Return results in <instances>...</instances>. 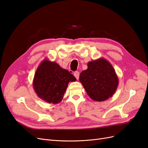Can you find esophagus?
Here are the masks:
<instances>
[{
    "label": "esophagus",
    "instance_id": "obj_1",
    "mask_svg": "<svg viewBox=\"0 0 148 148\" xmlns=\"http://www.w3.org/2000/svg\"><path fill=\"white\" fill-rule=\"evenodd\" d=\"M74 75L75 76V77L76 79H79V72H78V71H75V72L74 73Z\"/></svg>",
    "mask_w": 148,
    "mask_h": 148
}]
</instances>
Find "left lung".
I'll return each mask as SVG.
<instances>
[{"instance_id": "8db88e82", "label": "left lung", "mask_w": 148, "mask_h": 148, "mask_svg": "<svg viewBox=\"0 0 148 148\" xmlns=\"http://www.w3.org/2000/svg\"><path fill=\"white\" fill-rule=\"evenodd\" d=\"M87 66L80 73L79 80L90 98L100 102L112 97L119 85L118 77L112 64L101 58L89 61Z\"/></svg>"}]
</instances>
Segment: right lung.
<instances>
[{"label": "right lung", "instance_id": "obj_1", "mask_svg": "<svg viewBox=\"0 0 148 148\" xmlns=\"http://www.w3.org/2000/svg\"><path fill=\"white\" fill-rule=\"evenodd\" d=\"M76 80L68 70L55 62L45 59L37 68L33 80L37 95L44 101L57 104L61 101L70 82Z\"/></svg>", "mask_w": 148, "mask_h": 148}]
</instances>
